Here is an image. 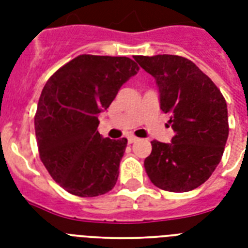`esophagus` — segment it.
Instances as JSON below:
<instances>
[{
  "label": "esophagus",
  "mask_w": 248,
  "mask_h": 248,
  "mask_svg": "<svg viewBox=\"0 0 248 248\" xmlns=\"http://www.w3.org/2000/svg\"><path fill=\"white\" fill-rule=\"evenodd\" d=\"M136 140H138V138H135V136H128V143H135Z\"/></svg>",
  "instance_id": "obj_1"
}]
</instances>
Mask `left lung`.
Listing matches in <instances>:
<instances>
[{"label":"left lung","mask_w":248,"mask_h":248,"mask_svg":"<svg viewBox=\"0 0 248 248\" xmlns=\"http://www.w3.org/2000/svg\"><path fill=\"white\" fill-rule=\"evenodd\" d=\"M155 77L159 108L175 132L170 143L152 141L144 161L155 186L181 193L202 185L223 157L229 135L227 101L216 85L189 59L177 55L135 56Z\"/></svg>","instance_id":"left-lung-1"}]
</instances>
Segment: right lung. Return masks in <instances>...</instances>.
<instances>
[{
  "mask_svg": "<svg viewBox=\"0 0 248 248\" xmlns=\"http://www.w3.org/2000/svg\"><path fill=\"white\" fill-rule=\"evenodd\" d=\"M138 72L126 56L79 55L45 85L34 118L40 157L71 194L96 197L114 188L127 139L103 138L97 117Z\"/></svg>",
  "mask_w": 248,
  "mask_h": 248,
  "instance_id": "1",
  "label": "right lung"
}]
</instances>
